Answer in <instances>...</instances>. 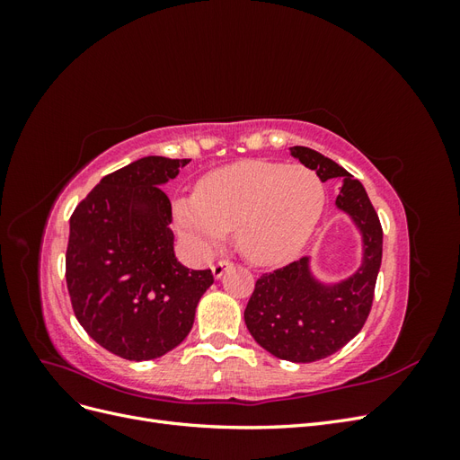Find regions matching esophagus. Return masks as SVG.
Wrapping results in <instances>:
<instances>
[{
  "instance_id": "esophagus-1",
  "label": "esophagus",
  "mask_w": 460,
  "mask_h": 460,
  "mask_svg": "<svg viewBox=\"0 0 460 460\" xmlns=\"http://www.w3.org/2000/svg\"><path fill=\"white\" fill-rule=\"evenodd\" d=\"M230 267H232V262L226 261V259L217 261V262L213 264V276H215V278H222V274H225Z\"/></svg>"
}]
</instances>
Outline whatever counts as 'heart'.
I'll return each instance as SVG.
<instances>
[{"instance_id":"1","label":"heart","mask_w":460,"mask_h":460,"mask_svg":"<svg viewBox=\"0 0 460 460\" xmlns=\"http://www.w3.org/2000/svg\"><path fill=\"white\" fill-rule=\"evenodd\" d=\"M326 191L303 164L242 161L208 172L198 193L172 199L178 232L208 253L234 232L235 245L255 264H278L307 243L323 215Z\"/></svg>"}]
</instances>
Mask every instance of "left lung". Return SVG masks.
<instances>
[{
    "label": "left lung",
    "mask_w": 460,
    "mask_h": 460,
    "mask_svg": "<svg viewBox=\"0 0 460 460\" xmlns=\"http://www.w3.org/2000/svg\"><path fill=\"white\" fill-rule=\"evenodd\" d=\"M289 153L323 182H341L336 207L351 217L363 238V261L345 280H316L311 257H301L262 274L249 297L243 318L262 349L291 363H313L340 351L365 326L382 264L384 234L363 184L353 174L311 147L296 146Z\"/></svg>",
    "instance_id": "obj_1"
}]
</instances>
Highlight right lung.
Here are the masks:
<instances>
[{
    "label": "right lung",
    "mask_w": 460,
    "mask_h": 460,
    "mask_svg": "<svg viewBox=\"0 0 460 460\" xmlns=\"http://www.w3.org/2000/svg\"><path fill=\"white\" fill-rule=\"evenodd\" d=\"M190 159L149 155L102 178L71 217L66 288L88 336L128 360L163 357L182 343L211 270L174 255L172 207L161 190Z\"/></svg>",
    "instance_id": "add662e5"
}]
</instances>
